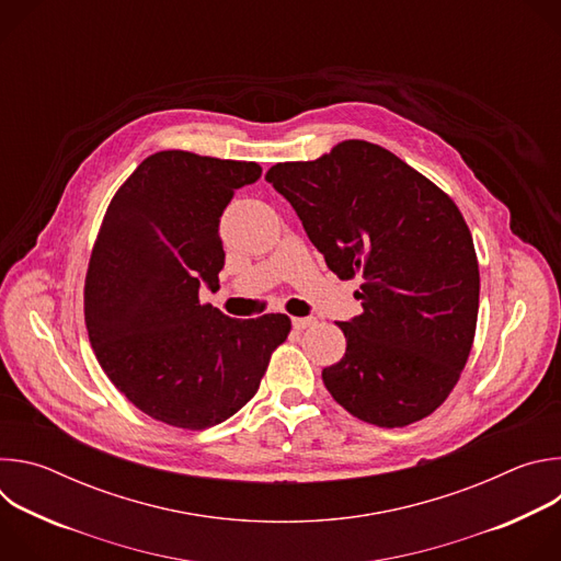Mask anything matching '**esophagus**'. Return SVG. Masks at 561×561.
Returning a JSON list of instances; mask_svg holds the SVG:
<instances>
[{
  "mask_svg": "<svg viewBox=\"0 0 561 561\" xmlns=\"http://www.w3.org/2000/svg\"><path fill=\"white\" fill-rule=\"evenodd\" d=\"M312 324H314L312 317H293V327H295L297 331H304V329H308V327H312Z\"/></svg>",
  "mask_w": 561,
  "mask_h": 561,
  "instance_id": "34e87169",
  "label": "esophagus"
}]
</instances>
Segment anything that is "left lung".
Returning a JSON list of instances; mask_svg holds the SVG:
<instances>
[{"mask_svg":"<svg viewBox=\"0 0 561 561\" xmlns=\"http://www.w3.org/2000/svg\"><path fill=\"white\" fill-rule=\"evenodd\" d=\"M266 182L295 208L340 279L359 277L362 314L337 322L344 357L322 370L335 402L394 428L424 420L455 388L477 327L479 266L455 202L390 150L346 139Z\"/></svg>","mask_w":561,"mask_h":561,"instance_id":"obj_1","label":"left lung"}]
</instances>
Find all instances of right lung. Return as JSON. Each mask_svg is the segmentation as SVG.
<instances>
[{
  "instance_id": "add662e5",
  "label": "right lung",
  "mask_w": 561,
  "mask_h": 561,
  "mask_svg": "<svg viewBox=\"0 0 561 561\" xmlns=\"http://www.w3.org/2000/svg\"><path fill=\"white\" fill-rule=\"evenodd\" d=\"M255 162L162 150L115 193L93 247L84 317L100 366L141 413L199 431L257 392L288 337L282 312L232 319L199 290L219 288V217Z\"/></svg>"
}]
</instances>
